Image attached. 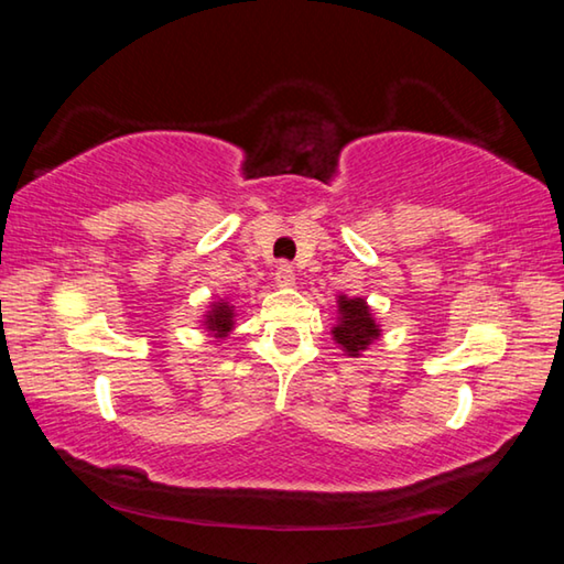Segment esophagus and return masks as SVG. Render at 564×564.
I'll return each mask as SVG.
<instances>
[{
	"label": "esophagus",
	"mask_w": 564,
	"mask_h": 564,
	"mask_svg": "<svg viewBox=\"0 0 564 564\" xmlns=\"http://www.w3.org/2000/svg\"><path fill=\"white\" fill-rule=\"evenodd\" d=\"M275 283L281 285V289H291L295 283V273H293V265L289 261H281L279 269H275Z\"/></svg>",
	"instance_id": "34e87169"
}]
</instances>
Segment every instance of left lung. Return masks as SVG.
I'll list each match as a JSON object with an SVG mask.
<instances>
[{"instance_id": "obj_1", "label": "left lung", "mask_w": 564, "mask_h": 564, "mask_svg": "<svg viewBox=\"0 0 564 564\" xmlns=\"http://www.w3.org/2000/svg\"><path fill=\"white\" fill-rule=\"evenodd\" d=\"M340 323L333 336L346 348L348 356H358L373 338H378V326L370 318V311L362 299H343L340 295Z\"/></svg>"}]
</instances>
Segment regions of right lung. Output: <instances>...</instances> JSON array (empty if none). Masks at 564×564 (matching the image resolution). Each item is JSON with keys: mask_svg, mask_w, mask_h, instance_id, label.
<instances>
[{"mask_svg": "<svg viewBox=\"0 0 564 564\" xmlns=\"http://www.w3.org/2000/svg\"><path fill=\"white\" fill-rule=\"evenodd\" d=\"M231 318H234V313H231V308H228V305H216V311L212 313V316H208V328L212 330H216L218 336H226L228 330H231Z\"/></svg>", "mask_w": 564, "mask_h": 564, "instance_id": "right-lung-1", "label": "right lung"}]
</instances>
